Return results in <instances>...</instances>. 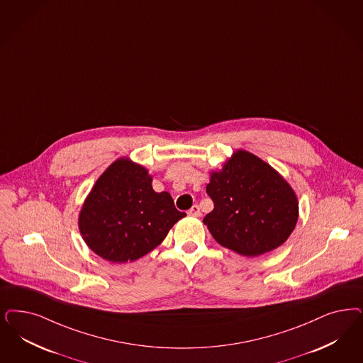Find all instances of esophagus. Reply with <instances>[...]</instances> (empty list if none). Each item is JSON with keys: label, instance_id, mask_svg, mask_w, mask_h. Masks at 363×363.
Returning a JSON list of instances; mask_svg holds the SVG:
<instances>
[{"label": "esophagus", "instance_id": "1", "mask_svg": "<svg viewBox=\"0 0 363 363\" xmlns=\"http://www.w3.org/2000/svg\"><path fill=\"white\" fill-rule=\"evenodd\" d=\"M189 216H193V217H199L200 216V206L199 205H193L188 212Z\"/></svg>", "mask_w": 363, "mask_h": 363}]
</instances>
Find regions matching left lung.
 Masks as SVG:
<instances>
[{"label": "left lung", "mask_w": 363, "mask_h": 363, "mask_svg": "<svg viewBox=\"0 0 363 363\" xmlns=\"http://www.w3.org/2000/svg\"><path fill=\"white\" fill-rule=\"evenodd\" d=\"M206 193L214 209L203 217L214 240L255 257L280 247L298 221L299 203L286 179L248 151L238 150L212 173Z\"/></svg>", "instance_id": "8db88e82"}]
</instances>
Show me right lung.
Wrapping results in <instances>:
<instances>
[{
    "label": "right lung",
    "mask_w": 363,
    "mask_h": 363,
    "mask_svg": "<svg viewBox=\"0 0 363 363\" xmlns=\"http://www.w3.org/2000/svg\"><path fill=\"white\" fill-rule=\"evenodd\" d=\"M147 170L118 160L100 175L79 217L80 233L100 257L134 262L158 247L186 214L167 191L157 193Z\"/></svg>",
    "instance_id": "right-lung-1"
}]
</instances>
